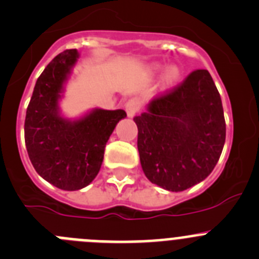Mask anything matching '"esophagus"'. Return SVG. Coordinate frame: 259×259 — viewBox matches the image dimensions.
I'll return each instance as SVG.
<instances>
[{
    "label": "esophagus",
    "instance_id": "1",
    "mask_svg": "<svg viewBox=\"0 0 259 259\" xmlns=\"http://www.w3.org/2000/svg\"><path fill=\"white\" fill-rule=\"evenodd\" d=\"M125 110H126L127 116H129V117H133L135 113H138V111L141 110V102H139V100H137V98H132V100L127 101L126 105H125Z\"/></svg>",
    "mask_w": 259,
    "mask_h": 259
}]
</instances>
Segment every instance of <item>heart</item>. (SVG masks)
<instances>
[{"label":"heart","instance_id":"heart-1","mask_svg":"<svg viewBox=\"0 0 259 259\" xmlns=\"http://www.w3.org/2000/svg\"><path fill=\"white\" fill-rule=\"evenodd\" d=\"M178 78H179V70L176 69V67L171 66L166 70L165 80L167 81V83H172V81H175Z\"/></svg>","mask_w":259,"mask_h":259}]
</instances>
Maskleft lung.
<instances>
[{
	"mask_svg": "<svg viewBox=\"0 0 259 259\" xmlns=\"http://www.w3.org/2000/svg\"><path fill=\"white\" fill-rule=\"evenodd\" d=\"M138 151L148 180L170 192L203 181L216 166L226 138L221 97L204 69L154 97L135 116Z\"/></svg>",
	"mask_w": 259,
	"mask_h": 259,
	"instance_id": "obj_1",
	"label": "left lung"
}]
</instances>
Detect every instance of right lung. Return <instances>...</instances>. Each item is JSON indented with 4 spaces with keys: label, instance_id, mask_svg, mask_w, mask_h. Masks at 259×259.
<instances>
[{
    "label": "right lung",
    "instance_id": "obj_1",
    "mask_svg": "<svg viewBox=\"0 0 259 259\" xmlns=\"http://www.w3.org/2000/svg\"><path fill=\"white\" fill-rule=\"evenodd\" d=\"M76 50L59 53L35 83L26 108L25 146L29 158L45 180L62 190H79L94 180L105 147L124 110L96 108L79 120L60 115L59 101L72 66Z\"/></svg>",
    "mask_w": 259,
    "mask_h": 259
}]
</instances>
